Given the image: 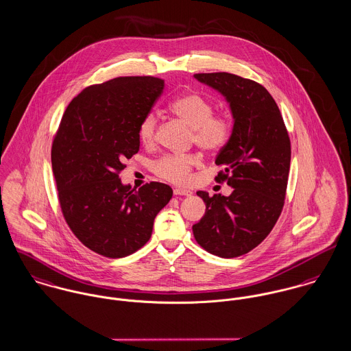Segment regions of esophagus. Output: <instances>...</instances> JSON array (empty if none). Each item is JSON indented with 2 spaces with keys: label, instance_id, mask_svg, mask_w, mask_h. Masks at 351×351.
<instances>
[{
  "label": "esophagus",
  "instance_id": "esophagus-1",
  "mask_svg": "<svg viewBox=\"0 0 351 351\" xmlns=\"http://www.w3.org/2000/svg\"><path fill=\"white\" fill-rule=\"evenodd\" d=\"M173 193L175 195H180V196H191L192 195V192L189 191V189H173Z\"/></svg>",
  "mask_w": 351,
  "mask_h": 351
}]
</instances>
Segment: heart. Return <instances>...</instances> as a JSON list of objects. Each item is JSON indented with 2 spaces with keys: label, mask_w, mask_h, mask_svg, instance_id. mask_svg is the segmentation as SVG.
<instances>
[{
  "label": "heart",
  "mask_w": 351,
  "mask_h": 351,
  "mask_svg": "<svg viewBox=\"0 0 351 351\" xmlns=\"http://www.w3.org/2000/svg\"><path fill=\"white\" fill-rule=\"evenodd\" d=\"M171 112L192 130L196 145L207 152H216L226 145L231 136V123L223 114H213V104L203 96L187 92L176 97L171 106ZM158 117L154 112L147 113L138 123L137 135L144 145H152L156 137ZM200 164L197 155H165L154 164V171L162 179L184 184L189 180L193 167Z\"/></svg>",
  "instance_id": "b5f03b06"
}]
</instances>
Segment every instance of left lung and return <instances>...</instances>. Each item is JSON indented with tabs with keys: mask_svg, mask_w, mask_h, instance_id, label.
Listing matches in <instances>:
<instances>
[{
	"mask_svg": "<svg viewBox=\"0 0 351 351\" xmlns=\"http://www.w3.org/2000/svg\"><path fill=\"white\" fill-rule=\"evenodd\" d=\"M193 77L217 90L230 104L232 134L216 156L230 196L197 191L206 214L192 226L206 251L237 258L263 242L282 213L290 172L291 145L283 117L269 90L241 76L217 72Z\"/></svg>",
	"mask_w": 351,
	"mask_h": 351,
	"instance_id": "1",
	"label": "left lung"
}]
</instances>
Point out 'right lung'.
I'll use <instances>...</instances> for the list:
<instances>
[{"label":"right lung","mask_w":351,"mask_h":351,"mask_svg":"<svg viewBox=\"0 0 351 351\" xmlns=\"http://www.w3.org/2000/svg\"><path fill=\"white\" fill-rule=\"evenodd\" d=\"M164 80L117 77L80 92L65 109L52 145L62 215L85 247L124 258L149 241L154 220L172 189L151 182L124 186L119 173L138 151V123L151 112Z\"/></svg>","instance_id":"add662e5"}]
</instances>
